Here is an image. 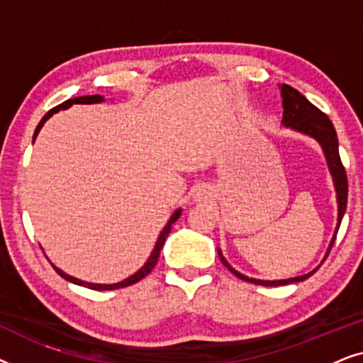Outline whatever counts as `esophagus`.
I'll list each match as a JSON object with an SVG mask.
<instances>
[{"label": "esophagus", "instance_id": "34e87169", "mask_svg": "<svg viewBox=\"0 0 363 363\" xmlns=\"http://www.w3.org/2000/svg\"><path fill=\"white\" fill-rule=\"evenodd\" d=\"M208 195H210V193H208V190L206 188H196V191H195V200L196 201H205V200H208Z\"/></svg>", "mask_w": 363, "mask_h": 363}]
</instances>
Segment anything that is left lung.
Wrapping results in <instances>:
<instances>
[{"label":"left lung","instance_id":"left-lung-1","mask_svg":"<svg viewBox=\"0 0 363 363\" xmlns=\"http://www.w3.org/2000/svg\"><path fill=\"white\" fill-rule=\"evenodd\" d=\"M281 97H282V108H284V112H282V125L289 127L296 132L304 133V135H309L319 142V145L322 147V152H324V155H325L327 165H329L330 175H332V178H334L339 213H337V226H335L334 238L330 240L329 250H327V255H325V257H327L332 250V246H334V242H335L337 231H339V228H340L342 218H344V215H345L347 195H349L347 173H345L344 165H342L340 155H339V140H337L335 128H334V125H332L330 118L327 117L324 112L319 111L314 104H311L309 101H307V99L302 96L299 91H296L294 87L287 86V84H282ZM218 255H220V259L223 264H225L236 277H240V279H242V281L252 282V284H257V286H269V287L274 286L276 287V286L292 284V282L306 281L307 277H311L320 267V266H317L314 271L307 272V274H304V276L291 277V279L262 281V279H252V277H247L245 274H241V272H238L236 269H233V267L230 266V262L223 257L220 250H218ZM325 257L322 259V262L325 261Z\"/></svg>","mask_w":363,"mask_h":363}]
</instances>
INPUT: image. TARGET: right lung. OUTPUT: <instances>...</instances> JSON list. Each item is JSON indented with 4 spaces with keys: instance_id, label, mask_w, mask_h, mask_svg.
I'll list each match as a JSON object with an SVG mask.
<instances>
[{
    "instance_id": "add662e5",
    "label": "right lung",
    "mask_w": 363,
    "mask_h": 363,
    "mask_svg": "<svg viewBox=\"0 0 363 363\" xmlns=\"http://www.w3.org/2000/svg\"><path fill=\"white\" fill-rule=\"evenodd\" d=\"M99 102H104V97L99 96V94H96V96L74 97V99H69V101H66V102L59 104L57 107L51 108V111H49V112L46 113V116H44V117L41 118V122H39V125L36 127V130H34L33 140L38 137V133H39V130H41V128H43L44 122H46L48 118L52 116V113H56V112H59V111H64V108H69V107L72 106V104H99ZM180 215H182V210H180V208H178V210L172 215L170 220H168L165 228H163V230H162L160 236H158V240H157V245H155V247H153L152 255H150V257H148V259H147L145 264H143V266L140 267V269H138V271L135 272V274H132L130 277H127V279H123V281H121V282H116V284H94V282H86V281L77 279V277H72V276L66 274V272H62L61 269H59V267H56L54 264H52V267H54V269H56L57 274L61 276V277H64V279H66V281L74 282V284H77V286L89 287V289H94V291H112V289H121V287H127V286L135 284V282L143 279V277H145V276L148 274V272H150V271L153 269V267H155L157 261H158V256H160L162 247H163V245H165V240H167L168 235H170V231H172V225L178 220V218H180Z\"/></svg>"
}]
</instances>
